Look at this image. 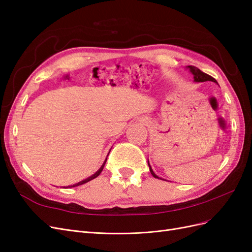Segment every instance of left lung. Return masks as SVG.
<instances>
[{
  "label": "left lung",
  "mask_w": 252,
  "mask_h": 252,
  "mask_svg": "<svg viewBox=\"0 0 252 252\" xmlns=\"http://www.w3.org/2000/svg\"><path fill=\"white\" fill-rule=\"evenodd\" d=\"M188 68L190 69V71L192 72V74L194 75V81L195 82H207V81H211V82H216V80L213 79L212 77H210L209 74H207V73H205V72H203V71H201L199 68L197 67H195V66H192V65H190V66H188ZM148 166H149V170H150V172H151V174L154 175V178H157V179H159L158 175H156L155 174V172L152 171V169H151V167H150V165H149V163H148Z\"/></svg>",
  "instance_id": "left-lung-1"
}]
</instances>
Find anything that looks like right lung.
Returning a JSON list of instances; mask_svg holds the SVG:
<instances>
[{
    "instance_id": "obj_1",
    "label": "right lung",
    "mask_w": 252,
    "mask_h": 252,
    "mask_svg": "<svg viewBox=\"0 0 252 252\" xmlns=\"http://www.w3.org/2000/svg\"><path fill=\"white\" fill-rule=\"evenodd\" d=\"M105 163H106V161L104 162V164L102 165V167L100 169H98L94 175H91V177H89L88 179H86V180H84V181H82V182H80V183H78V184H75V185H72V186H68V187H75V186H79V185H82V184H85V183H87V182H89V181H91V180H94V179H95L98 174H100L101 172H102V170H103V168H104V165H105Z\"/></svg>"
}]
</instances>
